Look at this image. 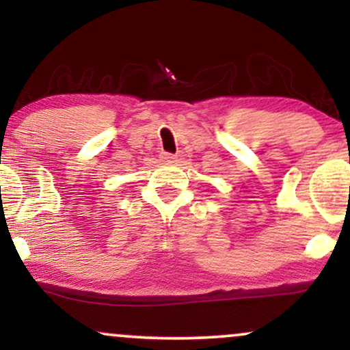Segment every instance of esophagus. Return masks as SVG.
Masks as SVG:
<instances>
[{"label":"esophagus","instance_id":"34e87169","mask_svg":"<svg viewBox=\"0 0 350 350\" xmlns=\"http://www.w3.org/2000/svg\"><path fill=\"white\" fill-rule=\"evenodd\" d=\"M160 158H161V161L171 163V161H174V160H176V154H172V153H166V152H163V153L160 154Z\"/></svg>","mask_w":350,"mask_h":350}]
</instances>
